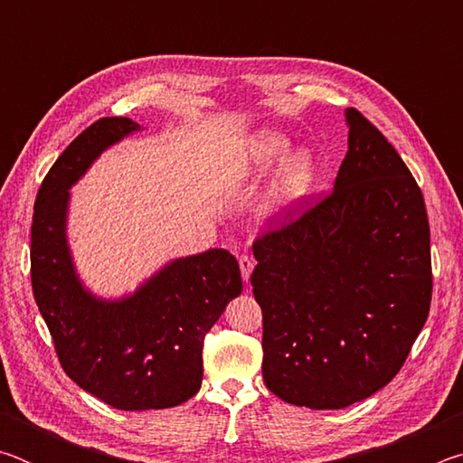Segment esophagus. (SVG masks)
Listing matches in <instances>:
<instances>
[{"label": "esophagus", "mask_w": 463, "mask_h": 463, "mask_svg": "<svg viewBox=\"0 0 463 463\" xmlns=\"http://www.w3.org/2000/svg\"><path fill=\"white\" fill-rule=\"evenodd\" d=\"M239 265H241V276H242V279H245L247 284H249L250 271H253V268H255V260H253V257H250V255L242 253V255L239 257Z\"/></svg>", "instance_id": "34e87169"}]
</instances>
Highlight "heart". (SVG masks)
<instances>
[{
  "label": "heart",
  "mask_w": 463,
  "mask_h": 463,
  "mask_svg": "<svg viewBox=\"0 0 463 463\" xmlns=\"http://www.w3.org/2000/svg\"><path fill=\"white\" fill-rule=\"evenodd\" d=\"M288 151V140L278 132H263L249 146L247 153V169L261 171L271 169ZM317 175L315 159L308 151H296L288 155L276 175V182L271 184L268 194V208L271 213L289 206L302 195H307Z\"/></svg>",
  "instance_id": "1"
}]
</instances>
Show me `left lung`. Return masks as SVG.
I'll return each mask as SVG.
<instances>
[{"instance_id":"obj_1","label":"left lung","mask_w":463,"mask_h":463,"mask_svg":"<svg viewBox=\"0 0 463 463\" xmlns=\"http://www.w3.org/2000/svg\"><path fill=\"white\" fill-rule=\"evenodd\" d=\"M345 118L333 192L253 242L263 382L317 411L364 401L401 372L433 292L420 187L359 109Z\"/></svg>"}]
</instances>
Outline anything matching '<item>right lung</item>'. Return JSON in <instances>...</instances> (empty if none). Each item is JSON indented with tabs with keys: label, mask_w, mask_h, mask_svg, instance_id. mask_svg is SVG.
<instances>
[{
	"label": "right lung",
	"mask_w": 463,
	"mask_h": 463,
	"mask_svg": "<svg viewBox=\"0 0 463 463\" xmlns=\"http://www.w3.org/2000/svg\"><path fill=\"white\" fill-rule=\"evenodd\" d=\"M140 130L99 118L54 161L34 202L30 276L61 367L118 411L171 409L202 386L203 336L242 289L226 249L182 257L122 300H101L77 278L67 245L69 187L101 151Z\"/></svg>",
	"instance_id": "right-lung-1"
}]
</instances>
